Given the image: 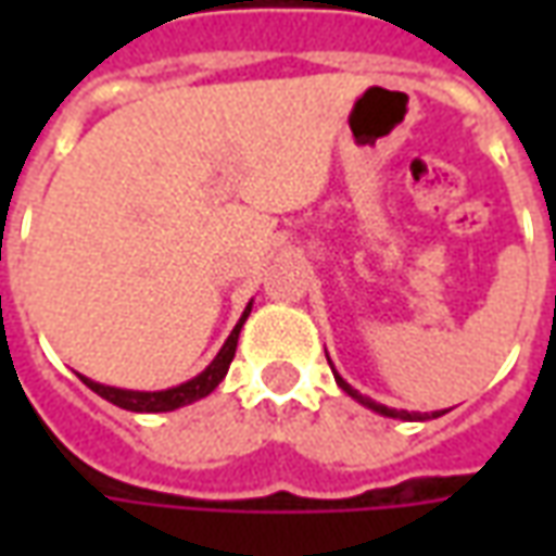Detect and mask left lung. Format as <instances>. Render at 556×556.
<instances>
[{"mask_svg":"<svg viewBox=\"0 0 556 556\" xmlns=\"http://www.w3.org/2000/svg\"><path fill=\"white\" fill-rule=\"evenodd\" d=\"M337 384L342 387V390H345V393H349L351 399H357V402H361L363 408H369V410H375V414H381V417H393V419H408V422H422V419H429V417H422V414H414V410H396V408H387V405H378V402H372V399L369 396H361V393H357V390H354V387L349 384V381H345V378H342V375H337ZM431 417H441V410H434V414H431Z\"/></svg>","mask_w":556,"mask_h":556,"instance_id":"8db88e82","label":"left lung"}]
</instances>
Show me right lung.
I'll list each match as a JSON object with an SVG mask.
<instances>
[{"label": "right lung", "instance_id": "obj_1", "mask_svg": "<svg viewBox=\"0 0 556 556\" xmlns=\"http://www.w3.org/2000/svg\"><path fill=\"white\" fill-rule=\"evenodd\" d=\"M253 309V301L247 303V309H243L241 321L235 325V330L229 333V339L223 342V349L217 351V357L207 363L202 372L190 378V381H184L178 387H169V390H154V393H148V390H122V387H106L98 384V381H91L86 375H79L83 378V384L94 390L98 396L106 399V402H113L118 408L134 410V414H163V410H175L184 408V405H193L199 399H205L207 393H214L217 384L226 378L229 372V363L235 357V349H238V337H241V327L247 321V315Z\"/></svg>", "mask_w": 556, "mask_h": 556}]
</instances>
